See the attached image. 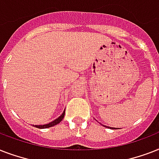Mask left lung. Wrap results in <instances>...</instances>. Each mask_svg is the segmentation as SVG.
<instances>
[{
	"instance_id": "left-lung-1",
	"label": "left lung",
	"mask_w": 159,
	"mask_h": 159,
	"mask_svg": "<svg viewBox=\"0 0 159 159\" xmlns=\"http://www.w3.org/2000/svg\"><path fill=\"white\" fill-rule=\"evenodd\" d=\"M107 127H108V126H107ZM108 128H110V127H108ZM111 129H116V128H111Z\"/></svg>"
}]
</instances>
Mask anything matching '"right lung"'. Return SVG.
Here are the masks:
<instances>
[{
    "mask_svg": "<svg viewBox=\"0 0 159 159\" xmlns=\"http://www.w3.org/2000/svg\"><path fill=\"white\" fill-rule=\"evenodd\" d=\"M64 115H65V111L62 112V115H61V116H60L58 118H57L56 120H54L53 121H52L51 123H48V124H47V125H34V127H36V128H39V129L49 128V127H52V126L56 125H57L58 123H60V122L62 120L63 117H64Z\"/></svg>",
    "mask_w": 159,
    "mask_h": 159,
    "instance_id": "obj_1",
    "label": "right lung"
}]
</instances>
